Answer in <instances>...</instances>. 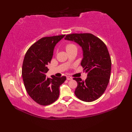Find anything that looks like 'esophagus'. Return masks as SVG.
I'll return each mask as SVG.
<instances>
[{
	"label": "esophagus",
	"instance_id": "1",
	"mask_svg": "<svg viewBox=\"0 0 132 132\" xmlns=\"http://www.w3.org/2000/svg\"><path fill=\"white\" fill-rule=\"evenodd\" d=\"M66 78H67V79L68 80H71V79H72V78L71 77H70V76H68L66 77Z\"/></svg>",
	"mask_w": 132,
	"mask_h": 132
}]
</instances>
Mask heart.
I'll use <instances>...</instances> for the list:
<instances>
[{"label":"heart","mask_w":132,"mask_h":132,"mask_svg":"<svg viewBox=\"0 0 132 132\" xmlns=\"http://www.w3.org/2000/svg\"><path fill=\"white\" fill-rule=\"evenodd\" d=\"M74 47H77V46H75L74 44H71V43L68 44L67 45H66V46H65V49H66V50L67 52L69 51V50H71L72 48H74Z\"/></svg>","instance_id":"b5f03b06"}]
</instances>
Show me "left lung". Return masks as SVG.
Returning <instances> with one entry per match:
<instances>
[{
  "label": "left lung",
  "instance_id": "1",
  "mask_svg": "<svg viewBox=\"0 0 132 132\" xmlns=\"http://www.w3.org/2000/svg\"><path fill=\"white\" fill-rule=\"evenodd\" d=\"M64 39L75 41L82 47L81 66L87 73L85 81L80 78H73L78 83L75 95L83 102H93L103 94L110 79L111 59L107 47L91 33H72Z\"/></svg>",
  "mask_w": 132,
  "mask_h": 132
}]
</instances>
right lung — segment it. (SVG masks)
<instances>
[{
    "label": "right lung",
    "instance_id": "1",
    "mask_svg": "<svg viewBox=\"0 0 132 132\" xmlns=\"http://www.w3.org/2000/svg\"><path fill=\"white\" fill-rule=\"evenodd\" d=\"M65 35L41 38L27 50L22 67L25 88L29 96L38 104L48 105L60 95V86L66 77H46L47 65L52 60L54 46Z\"/></svg>",
    "mask_w": 132,
    "mask_h": 132
}]
</instances>
